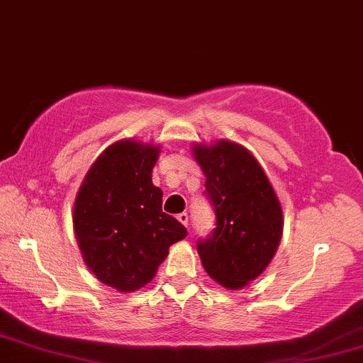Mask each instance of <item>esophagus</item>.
<instances>
[{
  "label": "esophagus",
  "mask_w": 363,
  "mask_h": 363,
  "mask_svg": "<svg viewBox=\"0 0 363 363\" xmlns=\"http://www.w3.org/2000/svg\"><path fill=\"white\" fill-rule=\"evenodd\" d=\"M177 218H178V220H180V222L183 223V225H185V227H189V220H190L189 213H186V212H183V213H178Z\"/></svg>",
  "instance_id": "34e87169"
}]
</instances>
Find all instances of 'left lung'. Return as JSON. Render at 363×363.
Masks as SVG:
<instances>
[{
	"label": "left lung",
	"mask_w": 363,
	"mask_h": 363,
	"mask_svg": "<svg viewBox=\"0 0 363 363\" xmlns=\"http://www.w3.org/2000/svg\"><path fill=\"white\" fill-rule=\"evenodd\" d=\"M205 174V195L213 205L216 229L196 250L212 279L244 288L266 269L283 235V210L266 173L244 146L218 141L195 145Z\"/></svg>",
	"instance_id": "left-lung-1"
}]
</instances>
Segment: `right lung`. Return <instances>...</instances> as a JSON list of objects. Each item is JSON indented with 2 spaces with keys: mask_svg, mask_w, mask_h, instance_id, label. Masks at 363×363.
<instances>
[{
  "mask_svg": "<svg viewBox=\"0 0 363 363\" xmlns=\"http://www.w3.org/2000/svg\"><path fill=\"white\" fill-rule=\"evenodd\" d=\"M160 147L118 141L94 161L74 203V230L84 262L101 283L131 293L150 283L169 245L186 229L161 210L151 182Z\"/></svg>",
  "mask_w": 363,
  "mask_h": 363,
  "instance_id": "add662e5",
  "label": "right lung"
}]
</instances>
